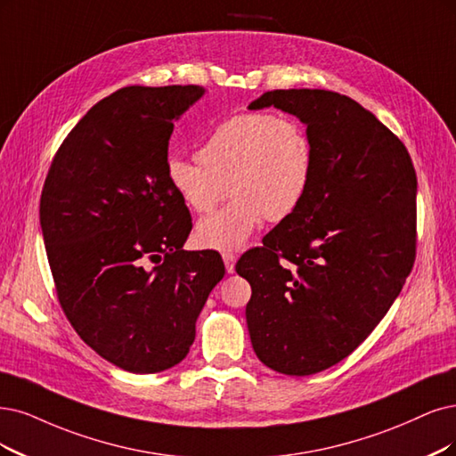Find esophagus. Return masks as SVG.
Instances as JSON below:
<instances>
[{
  "label": "esophagus",
  "mask_w": 456,
  "mask_h": 456,
  "mask_svg": "<svg viewBox=\"0 0 456 456\" xmlns=\"http://www.w3.org/2000/svg\"><path fill=\"white\" fill-rule=\"evenodd\" d=\"M222 257H224V263H225V271H227L229 274H232V273H234V263H237V256L229 254V251H225V254H224Z\"/></svg>",
  "instance_id": "1"
}]
</instances>
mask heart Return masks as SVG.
<instances>
[{"label": "heart", "mask_w": 456, "mask_h": 456, "mask_svg": "<svg viewBox=\"0 0 456 456\" xmlns=\"http://www.w3.org/2000/svg\"><path fill=\"white\" fill-rule=\"evenodd\" d=\"M199 159L173 156L167 178L176 195L197 214L210 212L229 193L222 210L195 227L199 246L240 249L266 217L281 222L305 202L315 150L297 118L266 112L239 114L219 124L199 148Z\"/></svg>", "instance_id": "heart-1"}]
</instances>
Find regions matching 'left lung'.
<instances>
[{
    "label": "left lung",
    "mask_w": 456,
    "mask_h": 456,
    "mask_svg": "<svg viewBox=\"0 0 456 456\" xmlns=\"http://www.w3.org/2000/svg\"><path fill=\"white\" fill-rule=\"evenodd\" d=\"M306 126L315 171L300 208L246 251V322L263 364L312 376L355 351L411 273L417 178L406 146L357 101L329 90L266 92Z\"/></svg>",
    "instance_id": "8db88e82"
}]
</instances>
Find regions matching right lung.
Returning a JSON list of instances; mask_svg holds the SVG:
<instances>
[{"label": "right lung", "mask_w": 456, "mask_h": 456, "mask_svg": "<svg viewBox=\"0 0 456 456\" xmlns=\"http://www.w3.org/2000/svg\"><path fill=\"white\" fill-rule=\"evenodd\" d=\"M202 86H127L71 129L46 175L39 219L58 300L80 338L114 366L178 364L225 266L182 249L188 207L167 178L175 122Z\"/></svg>", "instance_id": "add662e5"}]
</instances>
